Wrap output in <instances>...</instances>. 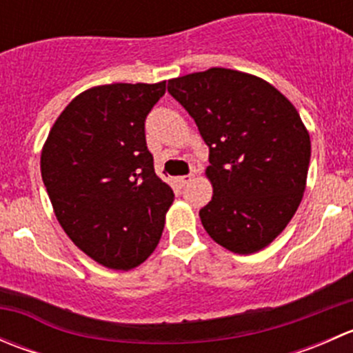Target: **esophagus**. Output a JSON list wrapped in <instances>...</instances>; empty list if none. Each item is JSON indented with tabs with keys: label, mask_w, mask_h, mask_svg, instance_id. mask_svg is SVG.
<instances>
[{
	"label": "esophagus",
	"mask_w": 353,
	"mask_h": 353,
	"mask_svg": "<svg viewBox=\"0 0 353 353\" xmlns=\"http://www.w3.org/2000/svg\"><path fill=\"white\" fill-rule=\"evenodd\" d=\"M193 181V174H188V176H181L177 177V183L181 184V186H188V184Z\"/></svg>",
	"instance_id": "obj_1"
}]
</instances>
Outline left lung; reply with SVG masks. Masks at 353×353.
Segmentation results:
<instances>
[{"label": "left lung", "mask_w": 353, "mask_h": 353, "mask_svg": "<svg viewBox=\"0 0 353 353\" xmlns=\"http://www.w3.org/2000/svg\"><path fill=\"white\" fill-rule=\"evenodd\" d=\"M167 88L210 148L205 230L237 254L266 248L305 190L311 140L297 109L268 81L227 68L172 78Z\"/></svg>", "instance_id": "obj_1"}]
</instances>
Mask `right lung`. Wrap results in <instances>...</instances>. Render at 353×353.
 <instances>
[{"label":"right lung","mask_w":353,"mask_h":353,"mask_svg":"<svg viewBox=\"0 0 353 353\" xmlns=\"http://www.w3.org/2000/svg\"><path fill=\"white\" fill-rule=\"evenodd\" d=\"M163 94L165 81L88 88L42 148V181L63 230L108 268L131 270L154 252L174 201L145 140V119Z\"/></svg>","instance_id":"obj_1"}]
</instances>
